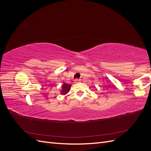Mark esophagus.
I'll list each match as a JSON object with an SVG mask.
<instances>
[{
  "label": "esophagus",
  "mask_w": 151,
  "mask_h": 151,
  "mask_svg": "<svg viewBox=\"0 0 151 151\" xmlns=\"http://www.w3.org/2000/svg\"><path fill=\"white\" fill-rule=\"evenodd\" d=\"M81 79H76L74 80L75 83H79V82H81Z\"/></svg>",
  "instance_id": "1"
}]
</instances>
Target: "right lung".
Listing matches in <instances>:
<instances>
[{
  "label": "right lung",
  "instance_id": "add662e5",
  "mask_svg": "<svg viewBox=\"0 0 151 151\" xmlns=\"http://www.w3.org/2000/svg\"><path fill=\"white\" fill-rule=\"evenodd\" d=\"M71 88V85L70 84H68L67 83H63V84L62 86V90H61V94L63 95H65L67 93H68V91H70Z\"/></svg>",
  "mask_w": 151,
  "mask_h": 151
}]
</instances>
